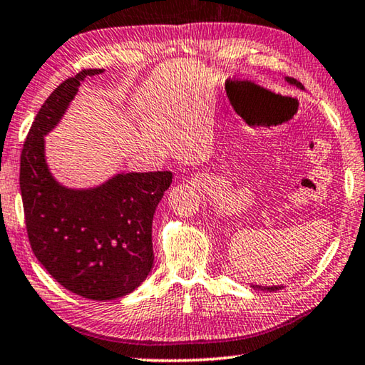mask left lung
I'll use <instances>...</instances> for the list:
<instances>
[{
	"label": "left lung",
	"instance_id": "1",
	"mask_svg": "<svg viewBox=\"0 0 365 365\" xmlns=\"http://www.w3.org/2000/svg\"><path fill=\"white\" fill-rule=\"evenodd\" d=\"M286 81L289 84H292V86H297V88H300V89H304V86L299 83V81H296V79H292V78H286ZM253 289H262V291H277V289H281V286H277V287H263V286H252Z\"/></svg>",
	"mask_w": 365,
	"mask_h": 365
}]
</instances>
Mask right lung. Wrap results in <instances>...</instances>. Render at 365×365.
<instances>
[{"mask_svg": "<svg viewBox=\"0 0 365 365\" xmlns=\"http://www.w3.org/2000/svg\"><path fill=\"white\" fill-rule=\"evenodd\" d=\"M103 69H83L40 107L21 153L19 185L34 255L56 282L92 300L123 297L154 263L153 217L170 172L118 173L101 187L71 190L45 162V140L76 96L81 81Z\"/></svg>", "mask_w": 365, "mask_h": 365, "instance_id": "1", "label": "right lung"}]
</instances>
